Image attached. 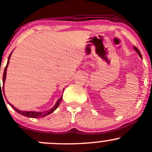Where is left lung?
<instances>
[{"label":"left lung","instance_id":"1","mask_svg":"<svg viewBox=\"0 0 152 152\" xmlns=\"http://www.w3.org/2000/svg\"><path fill=\"white\" fill-rule=\"evenodd\" d=\"M134 49L136 50V52H137V53L139 54V56L141 57V58H142V54H141V53H140V51H139V50L138 49V48H137V47H135V46H134Z\"/></svg>","mask_w":152,"mask_h":152}]
</instances>
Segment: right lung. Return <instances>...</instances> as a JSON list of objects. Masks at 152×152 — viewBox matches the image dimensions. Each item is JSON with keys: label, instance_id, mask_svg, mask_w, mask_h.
Wrapping results in <instances>:
<instances>
[{"label": "right lung", "instance_id": "right-lung-1", "mask_svg": "<svg viewBox=\"0 0 152 152\" xmlns=\"http://www.w3.org/2000/svg\"><path fill=\"white\" fill-rule=\"evenodd\" d=\"M12 53H13V51L10 53V54L9 55V57H8V62H7V65L6 66V68H5L4 69V72H3V87H2V90L3 91H1V86L0 85V88H1V91L0 92L1 93H2V92H3L4 93V83H5V81H6V71H7V68H8V64H9V61H10V56H11V54ZM1 82V81H0ZM4 96H5V94H4ZM62 100V96L61 97L60 99H58V101H57L56 103V104L54 105L53 107H52L51 109H50V110H48V111H42V112H41V111H20V110H18L14 106H13L12 104H9V105L11 106L12 108H13V109L15 110L16 112H18V114H21L23 115V116H26V117H29V118H41V117H44V116H47V115L51 114L52 112H53L54 111H55L56 109L58 108V106H59V104H60Z\"/></svg>", "mask_w": 152, "mask_h": 152}]
</instances>
